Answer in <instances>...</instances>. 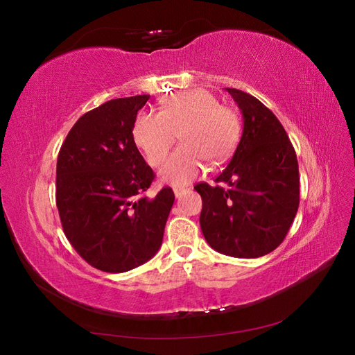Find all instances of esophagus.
Listing matches in <instances>:
<instances>
[{
  "label": "esophagus",
  "mask_w": 355,
  "mask_h": 355,
  "mask_svg": "<svg viewBox=\"0 0 355 355\" xmlns=\"http://www.w3.org/2000/svg\"><path fill=\"white\" fill-rule=\"evenodd\" d=\"M173 192H175V197L176 198H180L182 196H185L187 192H189V189L188 188H175Z\"/></svg>",
  "instance_id": "34e87169"
}]
</instances>
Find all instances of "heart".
<instances>
[{
    "label": "heart",
    "mask_w": 355,
    "mask_h": 355,
    "mask_svg": "<svg viewBox=\"0 0 355 355\" xmlns=\"http://www.w3.org/2000/svg\"><path fill=\"white\" fill-rule=\"evenodd\" d=\"M178 133L182 145L159 170L161 180L175 187L201 176L206 159L219 166L231 157L240 137V120L216 96L194 89L168 96L159 112H141L133 124L135 142L151 166L164 159Z\"/></svg>",
    "instance_id": "b5f03b06"
}]
</instances>
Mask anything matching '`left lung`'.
Instances as JSON below:
<instances>
[{
    "mask_svg": "<svg viewBox=\"0 0 355 355\" xmlns=\"http://www.w3.org/2000/svg\"><path fill=\"white\" fill-rule=\"evenodd\" d=\"M243 114L240 144L214 182L197 184L204 239L219 253L243 259L275 250L299 207V167L295 148L278 118L254 96L227 89Z\"/></svg>",
    "mask_w": 355,
    "mask_h": 355,
    "instance_id": "left-lung-1",
    "label": "left lung"
}]
</instances>
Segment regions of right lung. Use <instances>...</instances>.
I'll return each instance as SVG.
<instances>
[{
  "label": "right lung",
  "mask_w": 355,
  "mask_h": 355,
  "mask_svg": "<svg viewBox=\"0 0 355 355\" xmlns=\"http://www.w3.org/2000/svg\"><path fill=\"white\" fill-rule=\"evenodd\" d=\"M149 94L112 99L78 118L58 157L56 206L63 232L83 259L125 272L159 250L175 194L144 192L155 178L133 139Z\"/></svg>",
  "instance_id": "right-lung-1"
}]
</instances>
